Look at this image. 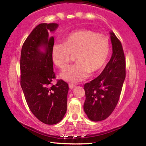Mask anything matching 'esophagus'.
Returning <instances> with one entry per match:
<instances>
[{"label":"esophagus","instance_id":"esophagus-1","mask_svg":"<svg viewBox=\"0 0 146 146\" xmlns=\"http://www.w3.org/2000/svg\"><path fill=\"white\" fill-rule=\"evenodd\" d=\"M69 88H70V89H73V88L75 87V85H73V84H72V83H69Z\"/></svg>","mask_w":146,"mask_h":146}]
</instances>
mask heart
Segmentation results:
<instances>
[{
	"label": "heart",
	"mask_w": 146,
	"mask_h": 146,
	"mask_svg": "<svg viewBox=\"0 0 146 146\" xmlns=\"http://www.w3.org/2000/svg\"><path fill=\"white\" fill-rule=\"evenodd\" d=\"M63 42L53 45L52 57L55 64L63 69L70 61L71 55L75 54L77 62L61 73V77L67 81H83L90 71L94 73L100 70L107 60L109 40L103 34L89 30H78L67 35Z\"/></svg>",
	"instance_id": "obj_1"
}]
</instances>
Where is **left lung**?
Here are the masks:
<instances>
[{"instance_id":"1","label":"left lung","mask_w":146,"mask_h":146,"mask_svg":"<svg viewBox=\"0 0 146 146\" xmlns=\"http://www.w3.org/2000/svg\"><path fill=\"white\" fill-rule=\"evenodd\" d=\"M112 55L102 72L84 85V110L92 121L105 120L118 104L126 77V59L120 41L110 32Z\"/></svg>"}]
</instances>
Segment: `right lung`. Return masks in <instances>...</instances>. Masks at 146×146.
<instances>
[{
	"instance_id": "1",
	"label": "right lung",
	"mask_w": 146,
	"mask_h": 146,
	"mask_svg": "<svg viewBox=\"0 0 146 146\" xmlns=\"http://www.w3.org/2000/svg\"><path fill=\"white\" fill-rule=\"evenodd\" d=\"M58 27L55 23L40 24L24 42L20 55V85L32 114L46 124H55L67 111L69 86L55 79L52 48L54 38L49 33ZM42 48L44 50L40 49Z\"/></svg>"
}]
</instances>
